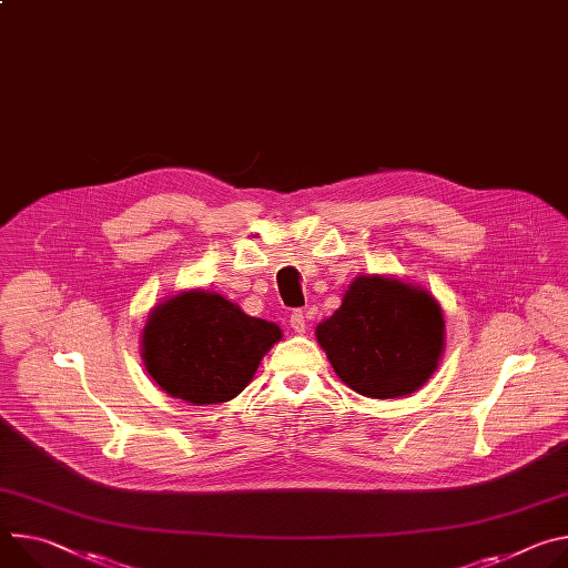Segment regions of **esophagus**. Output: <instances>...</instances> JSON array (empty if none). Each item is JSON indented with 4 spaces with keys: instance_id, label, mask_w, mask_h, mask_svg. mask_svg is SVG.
<instances>
[{
    "instance_id": "1",
    "label": "esophagus",
    "mask_w": 568,
    "mask_h": 568,
    "mask_svg": "<svg viewBox=\"0 0 568 568\" xmlns=\"http://www.w3.org/2000/svg\"><path fill=\"white\" fill-rule=\"evenodd\" d=\"M290 326H292V331L294 333H305V317H303V311H294L292 315H290Z\"/></svg>"
}]
</instances>
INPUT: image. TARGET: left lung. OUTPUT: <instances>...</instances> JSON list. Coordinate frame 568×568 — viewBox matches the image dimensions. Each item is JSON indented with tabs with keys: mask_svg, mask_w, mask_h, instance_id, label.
<instances>
[{
	"mask_svg": "<svg viewBox=\"0 0 568 568\" xmlns=\"http://www.w3.org/2000/svg\"><path fill=\"white\" fill-rule=\"evenodd\" d=\"M317 342L335 374L369 398H398L424 387L444 351V315L424 287L392 276H357Z\"/></svg>",
	"mask_w": 568,
	"mask_h": 568,
	"instance_id": "left-lung-1",
	"label": "left lung"
}]
</instances>
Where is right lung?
<instances>
[{
	"instance_id": "obj_1",
	"label": "right lung",
	"mask_w": 568,
	"mask_h": 568,
	"mask_svg": "<svg viewBox=\"0 0 568 568\" xmlns=\"http://www.w3.org/2000/svg\"><path fill=\"white\" fill-rule=\"evenodd\" d=\"M281 337L276 324L248 317L222 294L187 290L149 313L142 359L170 396L192 405L226 403L251 383Z\"/></svg>"
}]
</instances>
